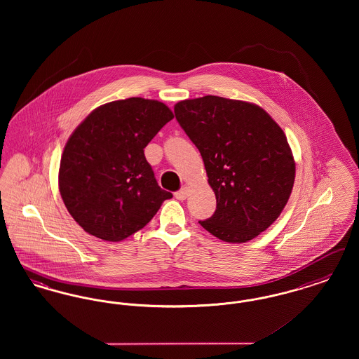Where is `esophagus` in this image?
Returning <instances> with one entry per match:
<instances>
[{
    "label": "esophagus",
    "instance_id": "esophagus-1",
    "mask_svg": "<svg viewBox=\"0 0 359 359\" xmlns=\"http://www.w3.org/2000/svg\"><path fill=\"white\" fill-rule=\"evenodd\" d=\"M188 192H189L188 187H183L175 192V196H176L177 201H184V199H187Z\"/></svg>",
    "mask_w": 359,
    "mask_h": 359
}]
</instances>
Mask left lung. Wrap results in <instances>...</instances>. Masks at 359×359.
<instances>
[{"label": "left lung", "mask_w": 359, "mask_h": 359, "mask_svg": "<svg viewBox=\"0 0 359 359\" xmlns=\"http://www.w3.org/2000/svg\"><path fill=\"white\" fill-rule=\"evenodd\" d=\"M176 120L202 154L217 210L199 221L242 243L265 231L290 199L294 161L283 129L255 103L215 95L175 104Z\"/></svg>", "instance_id": "obj_1"}]
</instances>
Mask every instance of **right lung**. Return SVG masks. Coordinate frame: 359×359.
<instances>
[{
    "label": "right lung",
    "mask_w": 359,
    "mask_h": 359,
    "mask_svg": "<svg viewBox=\"0 0 359 359\" xmlns=\"http://www.w3.org/2000/svg\"><path fill=\"white\" fill-rule=\"evenodd\" d=\"M172 118L163 102L128 98L97 107L69 136L59 189L88 234L110 242L128 238L171 199L157 184L144 148Z\"/></svg>",
    "instance_id": "obj_1"
}]
</instances>
